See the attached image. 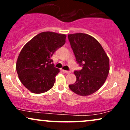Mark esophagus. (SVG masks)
<instances>
[{
    "label": "esophagus",
    "instance_id": "1",
    "mask_svg": "<svg viewBox=\"0 0 130 130\" xmlns=\"http://www.w3.org/2000/svg\"><path fill=\"white\" fill-rule=\"evenodd\" d=\"M64 72H65L66 74H70V73H71V71H67V70H65V71H64Z\"/></svg>",
    "mask_w": 130,
    "mask_h": 130
}]
</instances>
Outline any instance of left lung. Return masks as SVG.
<instances>
[{
  "label": "left lung",
  "mask_w": 130,
  "mask_h": 130,
  "mask_svg": "<svg viewBox=\"0 0 130 130\" xmlns=\"http://www.w3.org/2000/svg\"><path fill=\"white\" fill-rule=\"evenodd\" d=\"M68 40L76 60L83 67L74 71L76 80L69 85L74 93L87 96L95 93L103 85L109 71V59L98 41L83 33L69 34Z\"/></svg>",
  "instance_id": "obj_1"
}]
</instances>
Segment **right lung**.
<instances>
[{"label": "right lung", "mask_w": 130, "mask_h": 130, "mask_svg": "<svg viewBox=\"0 0 130 130\" xmlns=\"http://www.w3.org/2000/svg\"><path fill=\"white\" fill-rule=\"evenodd\" d=\"M66 35L43 32L25 44L18 57L16 68L22 84L34 93L47 92L53 87L59 70L51 59L65 43Z\"/></svg>", "instance_id": "1"}]
</instances>
